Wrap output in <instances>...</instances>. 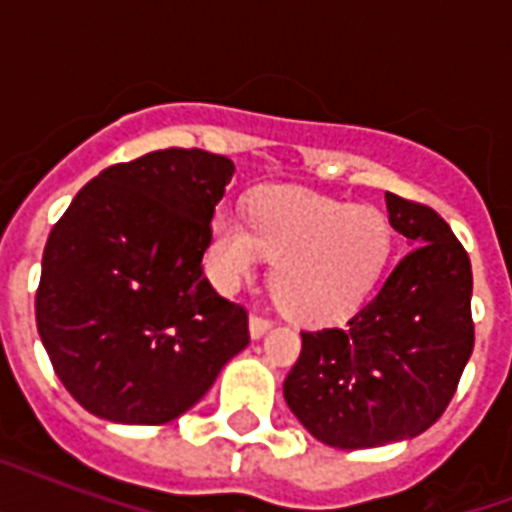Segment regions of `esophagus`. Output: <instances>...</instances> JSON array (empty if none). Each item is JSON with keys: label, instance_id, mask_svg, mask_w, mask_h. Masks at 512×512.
I'll use <instances>...</instances> for the list:
<instances>
[{"label": "esophagus", "instance_id": "obj_1", "mask_svg": "<svg viewBox=\"0 0 512 512\" xmlns=\"http://www.w3.org/2000/svg\"><path fill=\"white\" fill-rule=\"evenodd\" d=\"M271 329V319H265V316H252L249 319V335H252V340H260V337L265 335Z\"/></svg>", "mask_w": 512, "mask_h": 512}]
</instances>
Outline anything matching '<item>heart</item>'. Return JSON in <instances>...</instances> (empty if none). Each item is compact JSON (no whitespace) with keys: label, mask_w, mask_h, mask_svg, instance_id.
I'll return each mask as SVG.
<instances>
[{"label":"heart","mask_w":512,"mask_h":512,"mask_svg":"<svg viewBox=\"0 0 512 512\" xmlns=\"http://www.w3.org/2000/svg\"><path fill=\"white\" fill-rule=\"evenodd\" d=\"M239 217L215 215L207 268L217 287L236 289L271 257L276 303L300 321L350 313L380 279L393 249L385 212L300 188H265Z\"/></svg>","instance_id":"1"}]
</instances>
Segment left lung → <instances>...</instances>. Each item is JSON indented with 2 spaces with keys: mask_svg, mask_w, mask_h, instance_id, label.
Masks as SVG:
<instances>
[{
  "mask_svg": "<svg viewBox=\"0 0 512 512\" xmlns=\"http://www.w3.org/2000/svg\"><path fill=\"white\" fill-rule=\"evenodd\" d=\"M409 252L345 327L300 332L284 398L303 428L335 449L425 433L452 401L473 353V271L436 209L385 193Z\"/></svg>",
  "mask_w": 512,
  "mask_h": 512,
  "instance_id": "1",
  "label": "left lung"
}]
</instances>
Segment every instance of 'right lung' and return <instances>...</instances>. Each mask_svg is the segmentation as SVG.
<instances>
[{
	"label": "right lung",
	"instance_id": "right-lung-1",
	"mask_svg": "<svg viewBox=\"0 0 512 512\" xmlns=\"http://www.w3.org/2000/svg\"><path fill=\"white\" fill-rule=\"evenodd\" d=\"M233 170L201 148L114 164L50 231L36 329L60 382L95 417L175 420L249 345L247 311L201 268Z\"/></svg>",
	"mask_w": 512,
	"mask_h": 512
}]
</instances>
